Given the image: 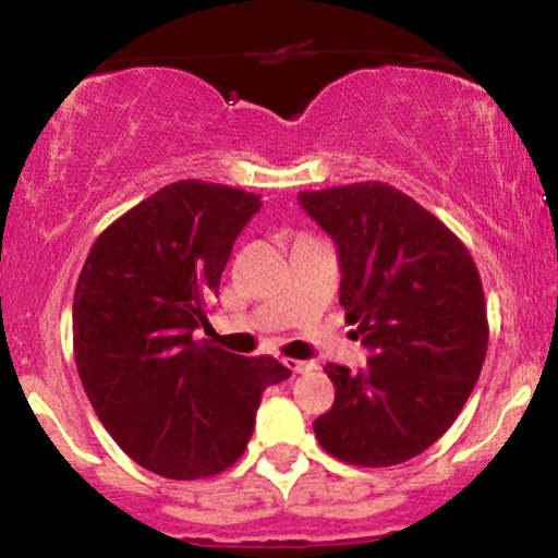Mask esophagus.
Wrapping results in <instances>:
<instances>
[{
    "label": "esophagus",
    "instance_id": "esophagus-1",
    "mask_svg": "<svg viewBox=\"0 0 558 558\" xmlns=\"http://www.w3.org/2000/svg\"><path fill=\"white\" fill-rule=\"evenodd\" d=\"M283 364L291 373H306V369H312L310 362H301V360H283Z\"/></svg>",
    "mask_w": 558,
    "mask_h": 558
}]
</instances>
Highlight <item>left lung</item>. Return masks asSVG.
Here are the masks:
<instances>
[{
    "mask_svg": "<svg viewBox=\"0 0 558 558\" xmlns=\"http://www.w3.org/2000/svg\"><path fill=\"white\" fill-rule=\"evenodd\" d=\"M336 241L341 306L369 349L367 367L328 364L330 412L319 446L341 462H409L444 435L475 388L488 317L472 254L438 217L388 183L301 191Z\"/></svg>",
    "mask_w": 558,
    "mask_h": 558,
    "instance_id": "8db88e82",
    "label": "left lung"
}]
</instances>
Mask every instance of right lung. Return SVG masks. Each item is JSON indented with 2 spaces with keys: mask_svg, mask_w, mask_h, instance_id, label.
Instances as JSON below:
<instances>
[{
  "mask_svg": "<svg viewBox=\"0 0 558 558\" xmlns=\"http://www.w3.org/2000/svg\"><path fill=\"white\" fill-rule=\"evenodd\" d=\"M259 207L257 194L222 183H170L118 217L81 270L73 349L83 390L114 444L162 477L228 470L252 438L265 388L291 377L272 356L196 341Z\"/></svg>",
  "mask_w": 558,
  "mask_h": 558,
  "instance_id": "1",
  "label": "right lung"
}]
</instances>
